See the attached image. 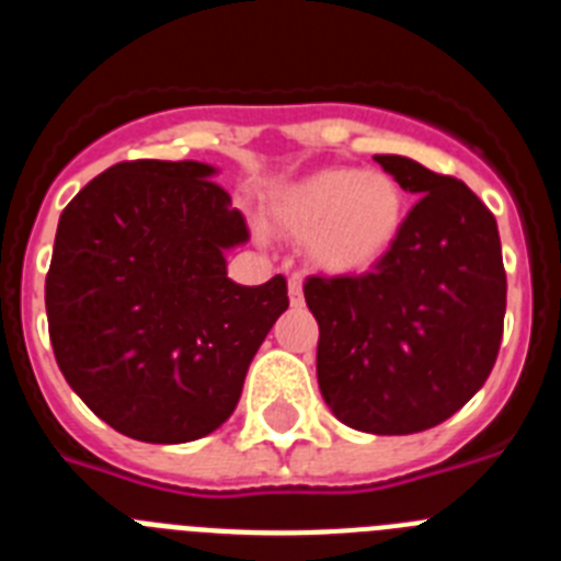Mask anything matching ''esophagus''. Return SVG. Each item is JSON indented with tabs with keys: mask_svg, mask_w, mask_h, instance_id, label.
Listing matches in <instances>:
<instances>
[{
	"mask_svg": "<svg viewBox=\"0 0 561 561\" xmlns=\"http://www.w3.org/2000/svg\"><path fill=\"white\" fill-rule=\"evenodd\" d=\"M289 300H291V306L304 304V277L300 275L289 277Z\"/></svg>",
	"mask_w": 561,
	"mask_h": 561,
	"instance_id": "1",
	"label": "esophagus"
}]
</instances>
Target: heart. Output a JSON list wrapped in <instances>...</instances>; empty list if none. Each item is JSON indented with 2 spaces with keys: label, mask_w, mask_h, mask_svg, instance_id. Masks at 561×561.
I'll list each match as a JSON object with an SVG mask.
<instances>
[{
  "label": "heart",
  "mask_w": 561,
  "mask_h": 561,
  "mask_svg": "<svg viewBox=\"0 0 561 561\" xmlns=\"http://www.w3.org/2000/svg\"><path fill=\"white\" fill-rule=\"evenodd\" d=\"M270 216L289 236L309 238L323 270L351 275L388 255L404 221V193L381 171L325 168L277 193Z\"/></svg>",
  "instance_id": "b5f03b06"
}]
</instances>
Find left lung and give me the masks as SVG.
Instances as JSON below:
<instances>
[{"label":"left lung","mask_w":561,"mask_h":561,"mask_svg":"<svg viewBox=\"0 0 561 561\" xmlns=\"http://www.w3.org/2000/svg\"><path fill=\"white\" fill-rule=\"evenodd\" d=\"M419 202L365 275H311L317 381L331 413L374 435H410L458 413L497 362L505 270L492 210L408 157H374Z\"/></svg>","instance_id":"obj_1"}]
</instances>
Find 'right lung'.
Segmentation results:
<instances>
[{"label":"right lung","instance_id":"add662e5","mask_svg":"<svg viewBox=\"0 0 561 561\" xmlns=\"http://www.w3.org/2000/svg\"><path fill=\"white\" fill-rule=\"evenodd\" d=\"M210 173L191 160L117 162L58 219L44 284L58 368L98 419L146 444L221 427L289 309L284 275L227 277L225 250L250 227Z\"/></svg>","mask_w":561,"mask_h":561}]
</instances>
